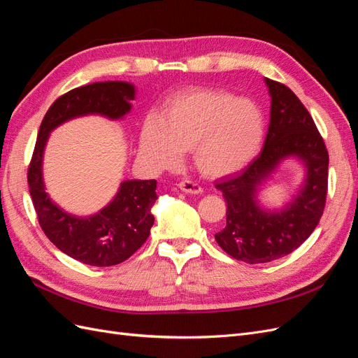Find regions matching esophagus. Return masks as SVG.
Listing matches in <instances>:
<instances>
[{"label":"esophagus","instance_id":"34e87169","mask_svg":"<svg viewBox=\"0 0 358 358\" xmlns=\"http://www.w3.org/2000/svg\"><path fill=\"white\" fill-rule=\"evenodd\" d=\"M178 188L182 192H187V194H201L203 188L199 185L196 182H191V180H182L178 183Z\"/></svg>","mask_w":358,"mask_h":358}]
</instances>
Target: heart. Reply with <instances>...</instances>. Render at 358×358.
I'll list each match as a JSON object with an SVG mask.
<instances>
[{"label":"heart","mask_w":358,"mask_h":358,"mask_svg":"<svg viewBox=\"0 0 358 358\" xmlns=\"http://www.w3.org/2000/svg\"><path fill=\"white\" fill-rule=\"evenodd\" d=\"M264 115L249 99L221 90H196L171 99L140 133V154L155 169H175L183 150L206 176L220 178L246 167L262 149Z\"/></svg>","instance_id":"heart-1"}]
</instances>
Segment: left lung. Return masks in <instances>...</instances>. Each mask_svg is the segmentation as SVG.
<instances>
[{"instance_id":"8db88e82","label":"left lung","mask_w":358,"mask_h":358,"mask_svg":"<svg viewBox=\"0 0 358 358\" xmlns=\"http://www.w3.org/2000/svg\"><path fill=\"white\" fill-rule=\"evenodd\" d=\"M272 104L264 148L239 175L215 183L227 201V224L215 241L236 259L268 263L297 249L315 230L327 197L329 152L312 116L288 86L264 79ZM306 166L301 191L282 210L259 206V187L287 157Z\"/></svg>"}]
</instances>
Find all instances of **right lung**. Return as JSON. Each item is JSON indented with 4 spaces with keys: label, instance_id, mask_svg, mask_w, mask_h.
<instances>
[{
    "label": "right lung",
    "instance_id": "add662e5",
    "mask_svg": "<svg viewBox=\"0 0 358 358\" xmlns=\"http://www.w3.org/2000/svg\"><path fill=\"white\" fill-rule=\"evenodd\" d=\"M134 85L95 82L61 95L45 115L28 169V185L41 230L59 251L96 267L125 262L142 246L154 225L150 212L157 197V180H124L115 199L91 216H76L53 203L43 182V154L50 131L73 117L101 115L121 119L131 110Z\"/></svg>",
    "mask_w": 358,
    "mask_h": 358
}]
</instances>
